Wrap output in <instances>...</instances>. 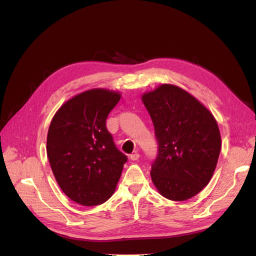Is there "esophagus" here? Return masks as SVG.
Listing matches in <instances>:
<instances>
[{"label": "esophagus", "instance_id": "34e87169", "mask_svg": "<svg viewBox=\"0 0 256 256\" xmlns=\"http://www.w3.org/2000/svg\"><path fill=\"white\" fill-rule=\"evenodd\" d=\"M138 158H140V154H138V152H134V154H130V159L132 161H136Z\"/></svg>", "mask_w": 256, "mask_h": 256}]
</instances>
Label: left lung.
I'll use <instances>...</instances> for the list:
<instances>
[{"mask_svg": "<svg viewBox=\"0 0 256 256\" xmlns=\"http://www.w3.org/2000/svg\"><path fill=\"white\" fill-rule=\"evenodd\" d=\"M142 100L158 144L150 171L154 184L172 200L196 196L210 180L218 162V124L194 97L171 84L146 92Z\"/></svg>", "mask_w": 256, "mask_h": 256, "instance_id": "left-lung-1", "label": "left lung"}]
</instances>
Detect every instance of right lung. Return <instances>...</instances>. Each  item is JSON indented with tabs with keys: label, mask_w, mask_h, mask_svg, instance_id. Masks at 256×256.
<instances>
[{
	"label": "right lung",
	"mask_w": 256,
	"mask_h": 256,
	"mask_svg": "<svg viewBox=\"0 0 256 256\" xmlns=\"http://www.w3.org/2000/svg\"><path fill=\"white\" fill-rule=\"evenodd\" d=\"M120 99V94L108 90L84 92L62 106L50 124L47 154L52 172L76 203H104L120 180L128 158L106 125Z\"/></svg>",
	"instance_id": "right-lung-1"
}]
</instances>
